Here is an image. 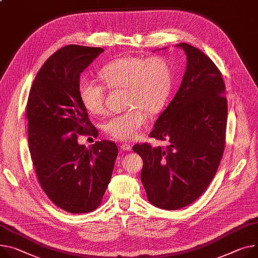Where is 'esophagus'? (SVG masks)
Instances as JSON below:
<instances>
[{"instance_id":"esophagus-1","label":"esophagus","mask_w":258,"mask_h":258,"mask_svg":"<svg viewBox=\"0 0 258 258\" xmlns=\"http://www.w3.org/2000/svg\"><path fill=\"white\" fill-rule=\"evenodd\" d=\"M121 151H123V152L131 151V146L128 144H123V145H121Z\"/></svg>"}]
</instances>
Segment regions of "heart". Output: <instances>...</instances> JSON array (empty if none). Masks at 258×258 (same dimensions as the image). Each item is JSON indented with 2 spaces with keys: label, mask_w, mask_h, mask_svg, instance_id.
<instances>
[{
  "label": "heart",
  "mask_w": 258,
  "mask_h": 258,
  "mask_svg": "<svg viewBox=\"0 0 258 258\" xmlns=\"http://www.w3.org/2000/svg\"><path fill=\"white\" fill-rule=\"evenodd\" d=\"M98 74L107 89L125 91L123 104L127 108L104 123V131L117 141H131L140 135L148 122V111L162 110L172 90V67L162 55L118 57L103 65ZM104 86L88 79L79 82V99L90 113L104 112Z\"/></svg>",
  "instance_id": "1"
}]
</instances>
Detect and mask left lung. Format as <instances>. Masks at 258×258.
<instances>
[{
	"label": "left lung",
	"mask_w": 258,
	"mask_h": 258,
	"mask_svg": "<svg viewBox=\"0 0 258 258\" xmlns=\"http://www.w3.org/2000/svg\"><path fill=\"white\" fill-rule=\"evenodd\" d=\"M181 87L161 113L150 137L166 147L136 144L143 158L142 183L157 208L179 210L195 202L209 187L225 149L227 99L222 73L211 58L187 43Z\"/></svg>",
	"instance_id": "8db88e82"
}]
</instances>
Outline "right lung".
<instances>
[{
	"mask_svg": "<svg viewBox=\"0 0 258 258\" xmlns=\"http://www.w3.org/2000/svg\"><path fill=\"white\" fill-rule=\"evenodd\" d=\"M102 51L76 44L56 50L38 71L28 98V142L37 179L49 200L71 214L100 206L118 152L111 141L89 149L77 143L78 135H98L78 84Z\"/></svg>",
	"mask_w": 258,
	"mask_h": 258,
	"instance_id": "right-lung-1",
	"label": "right lung"
}]
</instances>
